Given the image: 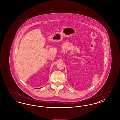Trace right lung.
Segmentation results:
<instances>
[{"label": "right lung", "mask_w": 120, "mask_h": 120, "mask_svg": "<svg viewBox=\"0 0 120 120\" xmlns=\"http://www.w3.org/2000/svg\"><path fill=\"white\" fill-rule=\"evenodd\" d=\"M41 88H37V89H40Z\"/></svg>", "instance_id": "1"}]
</instances>
